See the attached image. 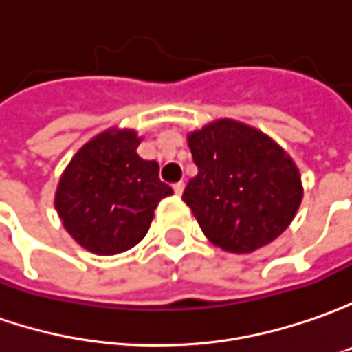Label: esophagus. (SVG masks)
<instances>
[{
    "mask_svg": "<svg viewBox=\"0 0 352 352\" xmlns=\"http://www.w3.org/2000/svg\"><path fill=\"white\" fill-rule=\"evenodd\" d=\"M173 190H175V195H179V197H181V195H183V190H185V183H183V181L175 183V185H173Z\"/></svg>",
    "mask_w": 352,
    "mask_h": 352,
    "instance_id": "1",
    "label": "esophagus"
}]
</instances>
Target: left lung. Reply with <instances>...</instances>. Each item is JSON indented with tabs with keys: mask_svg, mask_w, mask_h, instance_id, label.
I'll list each match as a JSON object with an SVG mask.
<instances>
[{
	"mask_svg": "<svg viewBox=\"0 0 352 352\" xmlns=\"http://www.w3.org/2000/svg\"><path fill=\"white\" fill-rule=\"evenodd\" d=\"M199 175L183 200L202 234L230 253L269 245L292 224L304 197L302 177L283 146L259 128L218 118L187 134Z\"/></svg>",
	"mask_w": 352,
	"mask_h": 352,
	"instance_id": "obj_1",
	"label": "left lung"
}]
</instances>
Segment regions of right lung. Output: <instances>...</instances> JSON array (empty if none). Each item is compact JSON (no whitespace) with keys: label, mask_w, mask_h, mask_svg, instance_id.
Masks as SVG:
<instances>
[{"label":"right lung","mask_w":352,"mask_h":352,"mask_svg":"<svg viewBox=\"0 0 352 352\" xmlns=\"http://www.w3.org/2000/svg\"><path fill=\"white\" fill-rule=\"evenodd\" d=\"M134 128L111 126L79 148L60 175L54 208L74 241L95 255L138 245L153 210L173 188L160 181V165L138 155Z\"/></svg>","instance_id":"1"}]
</instances>
